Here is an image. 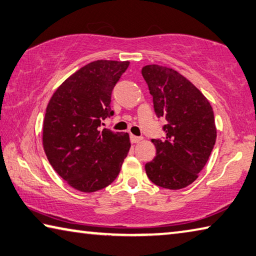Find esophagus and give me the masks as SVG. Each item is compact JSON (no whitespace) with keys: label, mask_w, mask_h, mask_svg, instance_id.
I'll return each instance as SVG.
<instances>
[{"label":"esophagus","mask_w":256,"mask_h":256,"mask_svg":"<svg viewBox=\"0 0 256 256\" xmlns=\"http://www.w3.org/2000/svg\"><path fill=\"white\" fill-rule=\"evenodd\" d=\"M141 140H142V138H140V136H131V142H132V143H138Z\"/></svg>","instance_id":"34e87169"}]
</instances>
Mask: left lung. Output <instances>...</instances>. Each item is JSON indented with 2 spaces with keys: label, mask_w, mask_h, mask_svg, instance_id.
<instances>
[{
  "label": "left lung",
  "mask_w": 256,
  "mask_h": 256,
  "mask_svg": "<svg viewBox=\"0 0 256 256\" xmlns=\"http://www.w3.org/2000/svg\"><path fill=\"white\" fill-rule=\"evenodd\" d=\"M141 72L158 118L166 120L164 140H152L156 153L146 164V176L159 187L182 189L198 178L215 146L212 108L192 82L172 68L148 64Z\"/></svg>",
  "instance_id": "1"
}]
</instances>
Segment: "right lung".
Listing matches in <instances>:
<instances>
[{
	"mask_svg": "<svg viewBox=\"0 0 256 256\" xmlns=\"http://www.w3.org/2000/svg\"><path fill=\"white\" fill-rule=\"evenodd\" d=\"M128 64H87L56 90L46 108L44 153L56 172L78 192H94L112 184L131 148L128 133L100 130L114 113L110 95Z\"/></svg>",
	"mask_w": 256,
	"mask_h": 256,
	"instance_id": "obj_1",
	"label": "right lung"
}]
</instances>
